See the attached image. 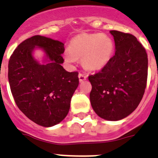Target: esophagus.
<instances>
[{"label":"esophagus","instance_id":"1","mask_svg":"<svg viewBox=\"0 0 158 158\" xmlns=\"http://www.w3.org/2000/svg\"><path fill=\"white\" fill-rule=\"evenodd\" d=\"M87 77H88L87 76V74H83V73H79V81L83 82V81H84V80H86Z\"/></svg>","mask_w":158,"mask_h":158}]
</instances>
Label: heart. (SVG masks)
Returning <instances> with one entry per match:
<instances>
[{
  "mask_svg": "<svg viewBox=\"0 0 158 158\" xmlns=\"http://www.w3.org/2000/svg\"><path fill=\"white\" fill-rule=\"evenodd\" d=\"M114 48V42L106 34L81 33L69 41L65 60L72 62L74 58H81L85 68L100 69L110 60Z\"/></svg>",
  "mask_w": 158,
  "mask_h": 158,
  "instance_id": "heart-1",
  "label": "heart"
}]
</instances>
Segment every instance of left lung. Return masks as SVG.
<instances>
[{
  "label": "left lung",
  "mask_w": 158,
  "mask_h": 158,
  "mask_svg": "<svg viewBox=\"0 0 158 158\" xmlns=\"http://www.w3.org/2000/svg\"><path fill=\"white\" fill-rule=\"evenodd\" d=\"M115 55L99 72L89 76L90 102L102 119L119 120L137 108L144 94L148 79V55L135 36L110 30Z\"/></svg>",
  "instance_id": "8db88e82"
}]
</instances>
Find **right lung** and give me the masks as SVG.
I'll list each match as a JSON object with an SVG mask.
<instances>
[{"label":"right lung","instance_id":"right-lung-1","mask_svg":"<svg viewBox=\"0 0 158 158\" xmlns=\"http://www.w3.org/2000/svg\"><path fill=\"white\" fill-rule=\"evenodd\" d=\"M35 46L45 51L48 64L34 60L31 52ZM64 51L61 42L35 35L22 42L9 60V83L16 105L28 119L44 127L64 120L79 85V73L62 67Z\"/></svg>","mask_w":158,"mask_h":158}]
</instances>
